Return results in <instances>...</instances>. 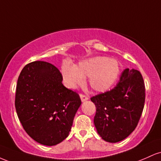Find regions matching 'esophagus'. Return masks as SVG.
<instances>
[{
  "mask_svg": "<svg viewBox=\"0 0 161 161\" xmlns=\"http://www.w3.org/2000/svg\"><path fill=\"white\" fill-rule=\"evenodd\" d=\"M80 98H81V101H82V102H85V101H88V97L86 95H82V94H81V95H80Z\"/></svg>",
  "mask_w": 161,
  "mask_h": 161,
  "instance_id": "1",
  "label": "esophagus"
}]
</instances>
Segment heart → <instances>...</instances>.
<instances>
[{
    "instance_id": "heart-1",
    "label": "heart",
    "mask_w": 161,
    "mask_h": 161,
    "mask_svg": "<svg viewBox=\"0 0 161 161\" xmlns=\"http://www.w3.org/2000/svg\"><path fill=\"white\" fill-rule=\"evenodd\" d=\"M121 72V65L116 59L98 56L82 60L77 66L64 64L61 73L66 86L75 88L88 77V82L93 90L104 92L117 82Z\"/></svg>"
}]
</instances>
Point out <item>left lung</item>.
I'll return each mask as SVG.
<instances>
[{
	"mask_svg": "<svg viewBox=\"0 0 161 161\" xmlns=\"http://www.w3.org/2000/svg\"><path fill=\"white\" fill-rule=\"evenodd\" d=\"M145 100V87L138 70L125 69L112 90L92 97L96 107L94 124L104 141L125 139L137 126Z\"/></svg>",
	"mask_w": 161,
	"mask_h": 161,
	"instance_id": "obj_1",
	"label": "left lung"
}]
</instances>
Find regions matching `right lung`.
<instances>
[{
	"label": "right lung",
	"instance_id": "right-lung-1",
	"mask_svg": "<svg viewBox=\"0 0 161 161\" xmlns=\"http://www.w3.org/2000/svg\"><path fill=\"white\" fill-rule=\"evenodd\" d=\"M62 81L56 66L44 61L25 65L18 78L17 116L27 134L43 145H56L69 136L82 104L78 94Z\"/></svg>",
	"mask_w": 161,
	"mask_h": 161
}]
</instances>
